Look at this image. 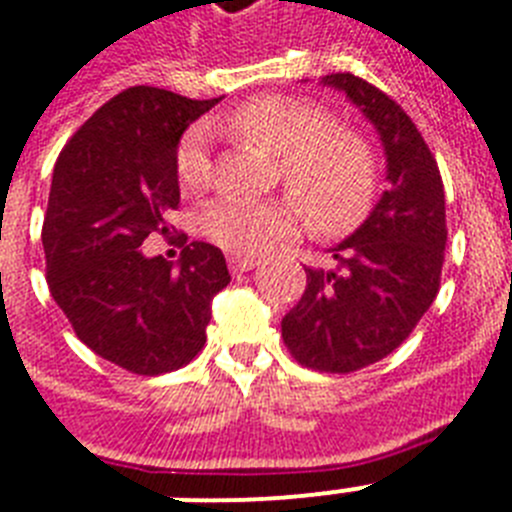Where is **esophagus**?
<instances>
[{"mask_svg":"<svg viewBox=\"0 0 512 512\" xmlns=\"http://www.w3.org/2000/svg\"><path fill=\"white\" fill-rule=\"evenodd\" d=\"M257 257H242V255H231L228 257V268H231V273L234 276H239V273H247V270L257 268Z\"/></svg>","mask_w":512,"mask_h":512,"instance_id":"34e87169","label":"esophagus"}]
</instances>
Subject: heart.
Instances as JSON below:
<instances>
[{"instance_id": "heart-1", "label": "heart", "mask_w": 512, "mask_h": 512, "mask_svg": "<svg viewBox=\"0 0 512 512\" xmlns=\"http://www.w3.org/2000/svg\"><path fill=\"white\" fill-rule=\"evenodd\" d=\"M218 126L278 155V176L292 191L284 199L210 202L199 215V228L220 249L260 255L297 236L305 215L315 234L344 236L371 213L378 191L376 149L360 131L334 123L321 105L265 94L228 112ZM176 178L186 194H199L213 181L205 126L186 128L178 139Z\"/></svg>"}]
</instances>
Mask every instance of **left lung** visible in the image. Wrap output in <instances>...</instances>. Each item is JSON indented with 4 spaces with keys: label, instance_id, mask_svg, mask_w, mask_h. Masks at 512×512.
Here are the masks:
<instances>
[{
    "label": "left lung",
    "instance_id": "1",
    "mask_svg": "<svg viewBox=\"0 0 512 512\" xmlns=\"http://www.w3.org/2000/svg\"><path fill=\"white\" fill-rule=\"evenodd\" d=\"M381 134L389 189L331 270L305 268L307 286L281 336L299 365L352 373L384 360L413 334L439 292L447 247L444 184L429 144L389 94L355 73H331Z\"/></svg>",
    "mask_w": 512,
    "mask_h": 512
}]
</instances>
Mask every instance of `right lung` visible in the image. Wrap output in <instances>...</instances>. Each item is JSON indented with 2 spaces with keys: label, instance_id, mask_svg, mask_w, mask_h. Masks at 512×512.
Segmentation results:
<instances>
[{
  "label": "right lung",
  "instance_id": "1",
  "mask_svg": "<svg viewBox=\"0 0 512 512\" xmlns=\"http://www.w3.org/2000/svg\"><path fill=\"white\" fill-rule=\"evenodd\" d=\"M220 99L131 86L99 107L62 147L41 226L47 284L91 352L136 376L184 368L205 347L210 302L228 286L226 257L207 242L181 247L178 268L141 252L168 236L181 202L176 147Z\"/></svg>",
  "mask_w": 512,
  "mask_h": 512
}]
</instances>
